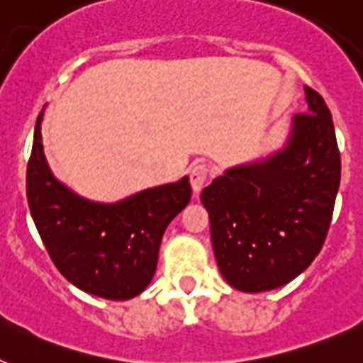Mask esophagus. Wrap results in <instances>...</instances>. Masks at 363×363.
<instances>
[{"label": "esophagus", "mask_w": 363, "mask_h": 363, "mask_svg": "<svg viewBox=\"0 0 363 363\" xmlns=\"http://www.w3.org/2000/svg\"><path fill=\"white\" fill-rule=\"evenodd\" d=\"M209 169H207V165L205 163H194V165L191 167V171H189V179H191V187L192 191L200 192L201 189H203V185L207 184V174H209Z\"/></svg>", "instance_id": "esophagus-1"}]
</instances>
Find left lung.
<instances>
[{"label": "left lung", "instance_id": "obj_1", "mask_svg": "<svg viewBox=\"0 0 363 363\" xmlns=\"http://www.w3.org/2000/svg\"><path fill=\"white\" fill-rule=\"evenodd\" d=\"M280 150L227 169L201 191L221 277L243 293H264L306 271L331 225L340 150L325 101L306 86Z\"/></svg>", "mask_w": 363, "mask_h": 363}]
</instances>
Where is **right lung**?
I'll return each instance as SVG.
<instances>
[{"instance_id":"right-lung-1","label":"right lung","mask_w":363,"mask_h":363,"mask_svg":"<svg viewBox=\"0 0 363 363\" xmlns=\"http://www.w3.org/2000/svg\"><path fill=\"white\" fill-rule=\"evenodd\" d=\"M40 112L27 167V200L45 249L78 289L107 300H130L147 289L160 243L172 218L191 201L184 176L116 203L82 198L54 178L41 143Z\"/></svg>"}]
</instances>
